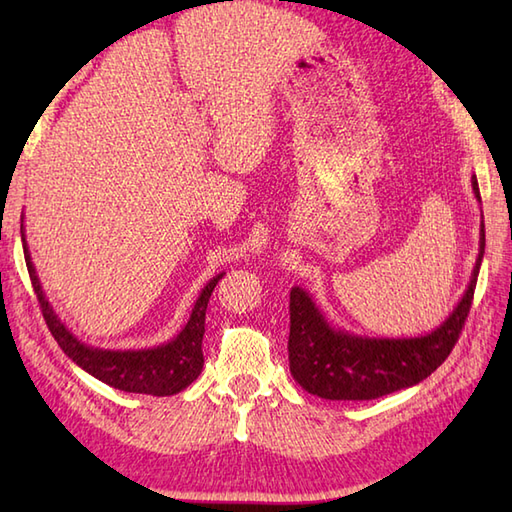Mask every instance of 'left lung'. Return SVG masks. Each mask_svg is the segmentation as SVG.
Returning a JSON list of instances; mask_svg holds the SVG:
<instances>
[{"instance_id": "obj_1", "label": "left lung", "mask_w": 512, "mask_h": 512, "mask_svg": "<svg viewBox=\"0 0 512 512\" xmlns=\"http://www.w3.org/2000/svg\"><path fill=\"white\" fill-rule=\"evenodd\" d=\"M473 193L480 187L473 176ZM486 235L480 231V253L462 301L436 330L413 339H372L336 330L306 290H290V372L297 383L325 400H374L418 385L447 361L469 317L480 275Z\"/></svg>"}]
</instances>
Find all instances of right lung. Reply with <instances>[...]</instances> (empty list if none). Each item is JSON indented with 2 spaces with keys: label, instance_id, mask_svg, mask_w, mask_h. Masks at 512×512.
<instances>
[{
  "label": "right lung",
  "instance_id": "right-lung-1",
  "mask_svg": "<svg viewBox=\"0 0 512 512\" xmlns=\"http://www.w3.org/2000/svg\"><path fill=\"white\" fill-rule=\"evenodd\" d=\"M21 242H24L28 275L32 281V288H35V295L39 299L41 314L43 319H46L48 330L52 332L54 341L59 343L61 350L81 369H85V372L103 380L105 385H110L114 389L149 396H173L178 394V391L187 389L193 380L200 376L204 365L202 336L206 306H209L211 292L224 273L213 277L209 284L202 288L187 325H184L176 339H171L169 343H162L158 347H151V350H99V347L81 343L68 328H65L57 314H54L52 306L41 290L35 266L30 262L24 224H21Z\"/></svg>",
  "mask_w": 512,
  "mask_h": 512
}]
</instances>
